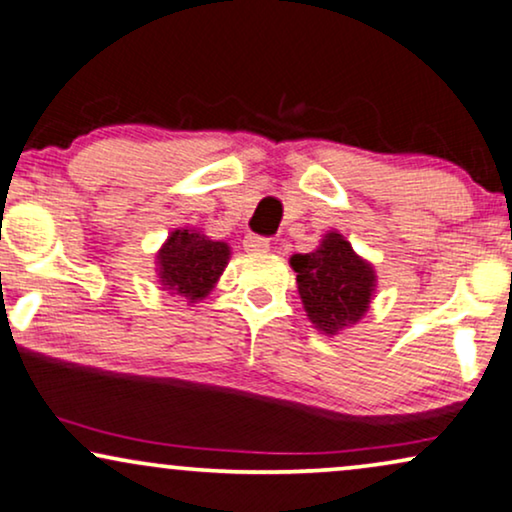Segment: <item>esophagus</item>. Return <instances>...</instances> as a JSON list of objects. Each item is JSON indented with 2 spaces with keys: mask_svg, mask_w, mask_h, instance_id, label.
<instances>
[{
  "mask_svg": "<svg viewBox=\"0 0 512 512\" xmlns=\"http://www.w3.org/2000/svg\"><path fill=\"white\" fill-rule=\"evenodd\" d=\"M243 248L252 252V255H262V252H269L271 243H269V238L248 234V236H245V241H243Z\"/></svg>",
  "mask_w": 512,
  "mask_h": 512,
  "instance_id": "34e87169",
  "label": "esophagus"
}]
</instances>
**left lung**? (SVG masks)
I'll list each match as a JSON object with an SVG mask.
<instances>
[{"label": "left lung", "mask_w": 512, "mask_h": 512, "mask_svg": "<svg viewBox=\"0 0 512 512\" xmlns=\"http://www.w3.org/2000/svg\"><path fill=\"white\" fill-rule=\"evenodd\" d=\"M297 293L314 328L328 338L364 319L378 286L373 264L357 255L340 231H328L319 248L290 257Z\"/></svg>", "instance_id": "1"}]
</instances>
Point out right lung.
<instances>
[{"label":"right lung","mask_w":512,"mask_h":512,"mask_svg":"<svg viewBox=\"0 0 512 512\" xmlns=\"http://www.w3.org/2000/svg\"><path fill=\"white\" fill-rule=\"evenodd\" d=\"M229 260V243L212 241L196 226H179L155 252V271L163 290L193 307L212 293Z\"/></svg>","instance_id":"obj_1"}]
</instances>
